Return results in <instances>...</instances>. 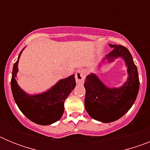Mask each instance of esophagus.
Here are the masks:
<instances>
[{
	"label": "esophagus",
	"mask_w": 150,
	"mask_h": 150,
	"mask_svg": "<svg viewBox=\"0 0 150 150\" xmlns=\"http://www.w3.org/2000/svg\"><path fill=\"white\" fill-rule=\"evenodd\" d=\"M75 78H76V82L77 84H83L86 78V71L84 69L78 70L75 75Z\"/></svg>",
	"instance_id": "34e87169"
}]
</instances>
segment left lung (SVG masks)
<instances>
[{
	"mask_svg": "<svg viewBox=\"0 0 150 150\" xmlns=\"http://www.w3.org/2000/svg\"><path fill=\"white\" fill-rule=\"evenodd\" d=\"M109 46L113 50L106 55L104 61L112 62L115 59L122 58L128 67L127 81L121 87L109 88L96 74H90L84 83L85 108L94 120L105 123L119 120L129 110L137 98L140 86L137 68L128 49L121 45Z\"/></svg>",
	"mask_w": 150,
	"mask_h": 150,
	"instance_id": "left-lung-1",
	"label": "left lung"
}]
</instances>
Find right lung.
Listing matches in <instances>:
<instances>
[{
    "instance_id": "right-lung-1",
    "label": "right lung",
    "mask_w": 150,
    "mask_h": 150,
    "mask_svg": "<svg viewBox=\"0 0 150 150\" xmlns=\"http://www.w3.org/2000/svg\"><path fill=\"white\" fill-rule=\"evenodd\" d=\"M24 50V49H23ZM23 50L14 64L12 73L11 89L17 106L30 121L41 125H48L59 121L64 113V103L76 86L74 74L60 79L48 91L38 95H29L17 83L18 63Z\"/></svg>"
}]
</instances>
